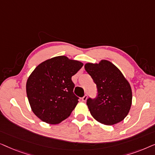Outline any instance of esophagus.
I'll return each instance as SVG.
<instances>
[{"label": "esophagus", "instance_id": "esophagus-1", "mask_svg": "<svg viewBox=\"0 0 155 155\" xmlns=\"http://www.w3.org/2000/svg\"><path fill=\"white\" fill-rule=\"evenodd\" d=\"M87 95L85 94V95H84V96L82 98V101H87Z\"/></svg>", "mask_w": 155, "mask_h": 155}]
</instances>
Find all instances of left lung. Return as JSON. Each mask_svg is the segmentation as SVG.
<instances>
[{
    "mask_svg": "<svg viewBox=\"0 0 155 155\" xmlns=\"http://www.w3.org/2000/svg\"><path fill=\"white\" fill-rule=\"evenodd\" d=\"M97 84V98H89L87 105L91 115L101 124L111 126L122 121L132 104V90L130 84L120 70L107 60L99 63L84 65Z\"/></svg>",
    "mask_w": 155,
    "mask_h": 155,
    "instance_id": "obj_1",
    "label": "left lung"
}]
</instances>
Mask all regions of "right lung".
<instances>
[{"mask_svg":"<svg viewBox=\"0 0 155 155\" xmlns=\"http://www.w3.org/2000/svg\"><path fill=\"white\" fill-rule=\"evenodd\" d=\"M83 66L65 56L48 59L36 67L26 84L33 113L42 121L57 124L69 117L78 103L71 78Z\"/></svg>","mask_w":155,"mask_h":155,"instance_id":"right-lung-1","label":"right lung"}]
</instances>
